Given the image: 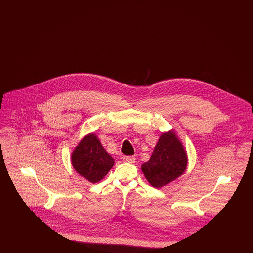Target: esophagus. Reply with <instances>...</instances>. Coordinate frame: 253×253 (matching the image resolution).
Here are the masks:
<instances>
[{"instance_id":"34e87169","label":"esophagus","mask_w":253,"mask_h":253,"mask_svg":"<svg viewBox=\"0 0 253 253\" xmlns=\"http://www.w3.org/2000/svg\"><path fill=\"white\" fill-rule=\"evenodd\" d=\"M122 158H123L124 161L130 162V163H133L135 161V157H133V156H124Z\"/></svg>"}]
</instances>
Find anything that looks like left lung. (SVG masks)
Here are the masks:
<instances>
[{
  "label": "left lung",
  "instance_id": "left-lung-1",
  "mask_svg": "<svg viewBox=\"0 0 253 253\" xmlns=\"http://www.w3.org/2000/svg\"><path fill=\"white\" fill-rule=\"evenodd\" d=\"M187 154L174 132L162 133L149 161L141 166L146 179L155 188H161L184 173Z\"/></svg>",
  "mask_w": 253,
  "mask_h": 253
}]
</instances>
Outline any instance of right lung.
Masks as SVG:
<instances>
[{"label":"right lung","mask_w":253,"mask_h":253,"mask_svg":"<svg viewBox=\"0 0 253 253\" xmlns=\"http://www.w3.org/2000/svg\"><path fill=\"white\" fill-rule=\"evenodd\" d=\"M71 160L77 172L91 183L101 180L115 163L95 133H89L83 138L74 150Z\"/></svg>","instance_id":"right-lung-1"}]
</instances>
